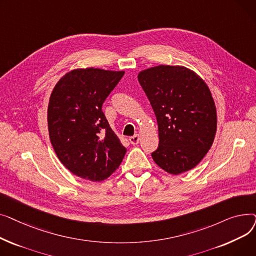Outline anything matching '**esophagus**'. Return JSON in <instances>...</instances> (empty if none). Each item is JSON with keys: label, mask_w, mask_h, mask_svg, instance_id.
<instances>
[{"label": "esophagus", "mask_w": 256, "mask_h": 256, "mask_svg": "<svg viewBox=\"0 0 256 256\" xmlns=\"http://www.w3.org/2000/svg\"><path fill=\"white\" fill-rule=\"evenodd\" d=\"M140 141V136L139 135H135L132 137H130V142L132 144V145H137Z\"/></svg>", "instance_id": "esophagus-1"}]
</instances>
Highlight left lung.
<instances>
[{
	"label": "left lung",
	"mask_w": 256,
	"mask_h": 256,
	"mask_svg": "<svg viewBox=\"0 0 256 256\" xmlns=\"http://www.w3.org/2000/svg\"><path fill=\"white\" fill-rule=\"evenodd\" d=\"M158 121L156 164L170 174L197 166L212 145L217 111L210 90L184 66L158 65L138 74Z\"/></svg>",
	"instance_id": "8db88e82"
}]
</instances>
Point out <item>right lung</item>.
<instances>
[{"label": "right lung", "instance_id": "1", "mask_svg": "<svg viewBox=\"0 0 256 256\" xmlns=\"http://www.w3.org/2000/svg\"><path fill=\"white\" fill-rule=\"evenodd\" d=\"M124 72L76 68L54 87L48 106L50 143L74 176L102 182L115 172L126 148L109 126L102 106Z\"/></svg>", "mask_w": 256, "mask_h": 256}]
</instances>
